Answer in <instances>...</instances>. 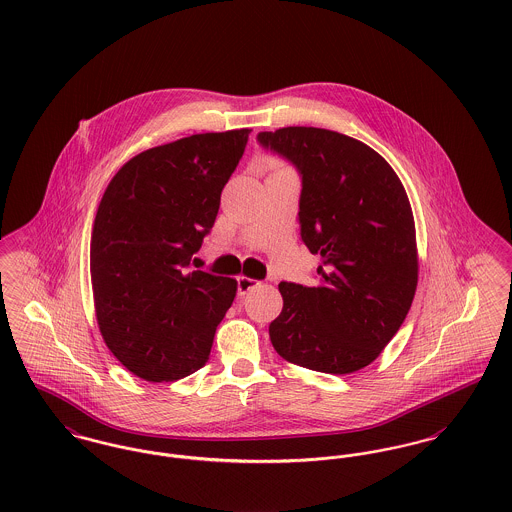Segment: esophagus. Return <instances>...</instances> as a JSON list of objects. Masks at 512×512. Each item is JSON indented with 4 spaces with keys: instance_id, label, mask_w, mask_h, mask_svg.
I'll use <instances>...</instances> for the list:
<instances>
[{
    "instance_id": "obj_1",
    "label": "esophagus",
    "mask_w": 512,
    "mask_h": 512,
    "mask_svg": "<svg viewBox=\"0 0 512 512\" xmlns=\"http://www.w3.org/2000/svg\"><path fill=\"white\" fill-rule=\"evenodd\" d=\"M255 286H259V282L255 278L249 276H238V294L245 296L247 292H251Z\"/></svg>"
}]
</instances>
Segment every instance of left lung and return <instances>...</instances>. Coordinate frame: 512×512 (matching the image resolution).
I'll use <instances>...</instances> for the list:
<instances>
[{
	"label": "left lung",
	"instance_id": "left-lung-1",
	"mask_svg": "<svg viewBox=\"0 0 512 512\" xmlns=\"http://www.w3.org/2000/svg\"><path fill=\"white\" fill-rule=\"evenodd\" d=\"M257 141L301 174V241L321 255L319 284L280 282L269 327L290 363L346 375L377 360L418 286L414 214L391 164L348 135L319 127L263 131Z\"/></svg>",
	"mask_w": 512,
	"mask_h": 512
}]
</instances>
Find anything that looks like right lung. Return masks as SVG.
Returning a JSON list of instances; mask_svg holds the SVG:
<instances>
[{"mask_svg":"<svg viewBox=\"0 0 512 512\" xmlns=\"http://www.w3.org/2000/svg\"><path fill=\"white\" fill-rule=\"evenodd\" d=\"M251 129L199 133L133 156L108 183L91 238L98 329L133 375L201 369L238 282L191 271Z\"/></svg>","mask_w":512,"mask_h":512,"instance_id":"add662e5","label":"right lung"}]
</instances>
